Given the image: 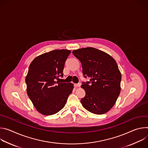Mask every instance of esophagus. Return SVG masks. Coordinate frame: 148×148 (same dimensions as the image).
Masks as SVG:
<instances>
[{"label":"esophagus","instance_id":"1","mask_svg":"<svg viewBox=\"0 0 148 148\" xmlns=\"http://www.w3.org/2000/svg\"><path fill=\"white\" fill-rule=\"evenodd\" d=\"M74 86L75 87H79L81 86V83H78V84H74Z\"/></svg>","mask_w":148,"mask_h":148}]
</instances>
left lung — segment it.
Instances as JSON below:
<instances>
[{"instance_id": "1", "label": "left lung", "mask_w": 148, "mask_h": 148, "mask_svg": "<svg viewBox=\"0 0 148 148\" xmlns=\"http://www.w3.org/2000/svg\"><path fill=\"white\" fill-rule=\"evenodd\" d=\"M81 62L84 77L90 79L82 82L86 96L81 98L82 106L98 115L110 111L121 92V74L115 60L108 54L93 47L73 51Z\"/></svg>"}]
</instances>
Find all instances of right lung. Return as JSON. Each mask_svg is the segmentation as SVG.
Segmentation results:
<instances>
[{"mask_svg":"<svg viewBox=\"0 0 148 148\" xmlns=\"http://www.w3.org/2000/svg\"><path fill=\"white\" fill-rule=\"evenodd\" d=\"M69 50H55L36 57L29 66L26 77L27 93L40 114L51 115L64 108L74 88L71 82L60 81Z\"/></svg>","mask_w":148,"mask_h":148,"instance_id":"right-lung-1","label":"right lung"}]
</instances>
